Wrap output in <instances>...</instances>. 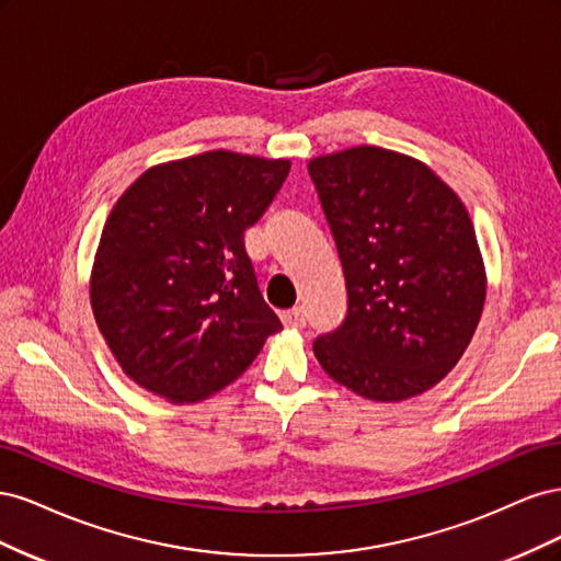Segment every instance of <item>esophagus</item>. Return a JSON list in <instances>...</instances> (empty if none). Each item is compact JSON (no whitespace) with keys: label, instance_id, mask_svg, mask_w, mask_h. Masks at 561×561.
I'll use <instances>...</instances> for the list:
<instances>
[{"label":"esophagus","instance_id":"1","mask_svg":"<svg viewBox=\"0 0 561 561\" xmlns=\"http://www.w3.org/2000/svg\"><path fill=\"white\" fill-rule=\"evenodd\" d=\"M283 322L287 328H295V330H301L304 325H307V311H304L301 307H295L290 311H283Z\"/></svg>","mask_w":561,"mask_h":561}]
</instances>
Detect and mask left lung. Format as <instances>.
Segmentation results:
<instances>
[{
  "mask_svg": "<svg viewBox=\"0 0 561 561\" xmlns=\"http://www.w3.org/2000/svg\"><path fill=\"white\" fill-rule=\"evenodd\" d=\"M342 260L348 309L313 353L336 381L398 402L461 358L484 307V266L468 210L431 168L381 147L309 161Z\"/></svg>",
  "mask_w": 561,
  "mask_h": 561,
  "instance_id": "1",
  "label": "left lung"
}]
</instances>
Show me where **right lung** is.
Instances as JSON below:
<instances>
[{"instance_id":"1","label":"right lung","mask_w":561,"mask_h":561,"mask_svg":"<svg viewBox=\"0 0 561 561\" xmlns=\"http://www.w3.org/2000/svg\"><path fill=\"white\" fill-rule=\"evenodd\" d=\"M290 161L206 151L149 168L112 208L91 307L126 375L171 402L239 379L283 330L243 233L266 213Z\"/></svg>"}]
</instances>
